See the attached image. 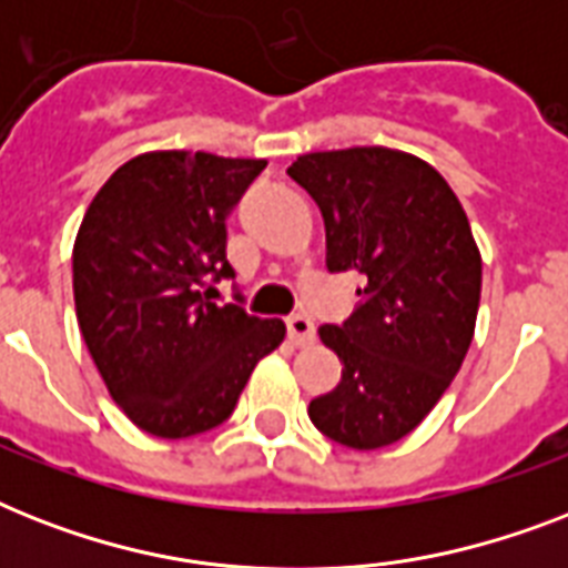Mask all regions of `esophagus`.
<instances>
[{"instance_id":"obj_1","label":"esophagus","mask_w":568,"mask_h":568,"mask_svg":"<svg viewBox=\"0 0 568 568\" xmlns=\"http://www.w3.org/2000/svg\"><path fill=\"white\" fill-rule=\"evenodd\" d=\"M285 327H288V338H292V345L303 347L310 345L312 338H315V324L306 315H292V318L285 321Z\"/></svg>"}]
</instances>
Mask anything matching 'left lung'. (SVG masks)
Masks as SVG:
<instances>
[{
    "label": "left lung",
    "mask_w": 568,
    "mask_h": 568,
    "mask_svg": "<svg viewBox=\"0 0 568 568\" xmlns=\"http://www.w3.org/2000/svg\"><path fill=\"white\" fill-rule=\"evenodd\" d=\"M318 203L327 267L363 274L345 324L321 342L342 379L310 404L324 436L356 450L404 439L439 404L475 336L480 250L436 168L388 146L297 155L288 168Z\"/></svg>",
    "instance_id": "8db88e82"
}]
</instances>
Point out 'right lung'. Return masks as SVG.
Instances as JSON below:
<instances>
[{
    "label": "right lung",
    "mask_w": 568,
    "mask_h": 568,
    "mask_svg": "<svg viewBox=\"0 0 568 568\" xmlns=\"http://www.w3.org/2000/svg\"><path fill=\"white\" fill-rule=\"evenodd\" d=\"M265 159L155 150L97 191L73 244L75 318L114 404L135 427L185 439L223 424L262 356L285 338L209 292L226 262V214Z\"/></svg>",
    "instance_id": "obj_1"
}]
</instances>
